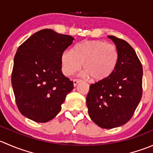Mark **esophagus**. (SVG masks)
<instances>
[{
  "label": "esophagus",
  "instance_id": "34e87169",
  "mask_svg": "<svg viewBox=\"0 0 153 153\" xmlns=\"http://www.w3.org/2000/svg\"><path fill=\"white\" fill-rule=\"evenodd\" d=\"M81 82V80L79 79H74L73 80V85L74 86H76L77 84H78V83Z\"/></svg>",
  "mask_w": 153,
  "mask_h": 153
}]
</instances>
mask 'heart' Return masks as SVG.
Instances as JSON below:
<instances>
[{"label": "heart", "mask_w": 153, "mask_h": 153, "mask_svg": "<svg viewBox=\"0 0 153 153\" xmlns=\"http://www.w3.org/2000/svg\"><path fill=\"white\" fill-rule=\"evenodd\" d=\"M119 55L113 44L100 40L86 41L77 44L73 52L66 50L61 55V68L64 75H72L83 64L84 75L93 81L109 78L118 64Z\"/></svg>", "instance_id": "1"}]
</instances>
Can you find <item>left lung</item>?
<instances>
[{
  "label": "left lung",
  "instance_id": "obj_1",
  "mask_svg": "<svg viewBox=\"0 0 153 153\" xmlns=\"http://www.w3.org/2000/svg\"><path fill=\"white\" fill-rule=\"evenodd\" d=\"M119 55L108 78L91 84L86 96L88 113L104 129L118 127L133 115L142 97L143 68L135 51L124 40L109 35Z\"/></svg>",
  "mask_w": 153,
  "mask_h": 153
}]
</instances>
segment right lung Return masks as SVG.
I'll return each mask as SVG.
<instances>
[{
    "mask_svg": "<svg viewBox=\"0 0 153 153\" xmlns=\"http://www.w3.org/2000/svg\"><path fill=\"white\" fill-rule=\"evenodd\" d=\"M74 38L45 29L35 32L17 50L12 85L20 112L45 123L61 109L73 82L61 71V55Z\"/></svg>",
    "mask_w": 153,
    "mask_h": 153,
    "instance_id": "right-lung-1",
    "label": "right lung"
}]
</instances>
